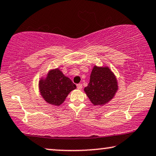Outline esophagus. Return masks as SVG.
<instances>
[{"label":"esophagus","mask_w":156,"mask_h":156,"mask_svg":"<svg viewBox=\"0 0 156 156\" xmlns=\"http://www.w3.org/2000/svg\"><path fill=\"white\" fill-rule=\"evenodd\" d=\"M76 87H77V89L78 90H81L82 89V85L81 84H76Z\"/></svg>","instance_id":"obj_1"}]
</instances>
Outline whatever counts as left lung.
I'll return each instance as SVG.
<instances>
[{
	"mask_svg": "<svg viewBox=\"0 0 156 156\" xmlns=\"http://www.w3.org/2000/svg\"><path fill=\"white\" fill-rule=\"evenodd\" d=\"M118 90L116 76L108 66L94 65L90 82L84 91L95 106H103L112 100Z\"/></svg>",
	"mask_w": 156,
	"mask_h": 156,
	"instance_id": "1",
	"label": "left lung"
}]
</instances>
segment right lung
I'll use <instances>...</instances> for the list:
<instances>
[{
  "mask_svg": "<svg viewBox=\"0 0 156 156\" xmlns=\"http://www.w3.org/2000/svg\"><path fill=\"white\" fill-rule=\"evenodd\" d=\"M76 87L58 68L50 69L45 77L38 81V89L42 98L53 106H59L68 94Z\"/></svg>",
  "mask_w": 156,
  "mask_h": 156,
  "instance_id": "obj_1",
  "label": "right lung"
}]
</instances>
